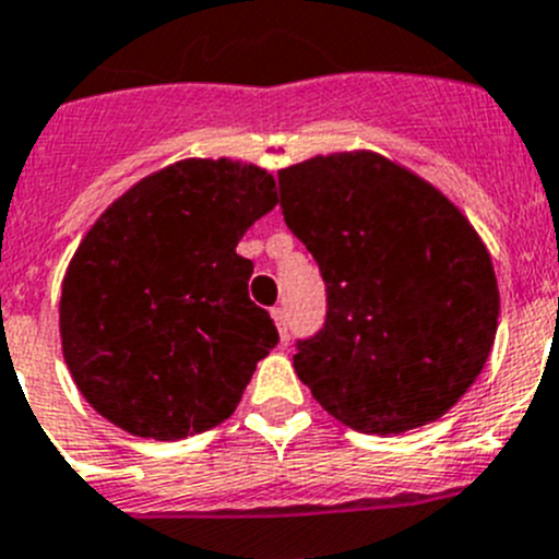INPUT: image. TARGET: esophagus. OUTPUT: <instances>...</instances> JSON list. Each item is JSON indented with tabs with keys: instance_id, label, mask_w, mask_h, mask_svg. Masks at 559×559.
<instances>
[{
	"instance_id": "34e87169",
	"label": "esophagus",
	"mask_w": 559,
	"mask_h": 559,
	"mask_svg": "<svg viewBox=\"0 0 559 559\" xmlns=\"http://www.w3.org/2000/svg\"><path fill=\"white\" fill-rule=\"evenodd\" d=\"M273 319H275V324H278V333H281V341H286L289 338V324H286V311L284 308H273Z\"/></svg>"
}]
</instances>
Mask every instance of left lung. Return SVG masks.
I'll use <instances>...</instances> for the list:
<instances>
[{
	"label": "left lung",
	"mask_w": 559,
	"mask_h": 559,
	"mask_svg": "<svg viewBox=\"0 0 559 559\" xmlns=\"http://www.w3.org/2000/svg\"><path fill=\"white\" fill-rule=\"evenodd\" d=\"M281 213L328 292L295 371L341 424L401 435L445 415L484 368L500 292L486 246L437 188L377 153L278 171Z\"/></svg>",
	"instance_id": "obj_1"
}]
</instances>
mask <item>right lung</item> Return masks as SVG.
I'll list each match as a JSON object with an SVG mask.
<instances>
[{
    "mask_svg": "<svg viewBox=\"0 0 559 559\" xmlns=\"http://www.w3.org/2000/svg\"><path fill=\"white\" fill-rule=\"evenodd\" d=\"M267 171L180 160L130 188L81 240L59 300L62 352L84 399L119 429L186 440L224 424L278 344L235 251L275 207Z\"/></svg>",
    "mask_w": 559,
    "mask_h": 559,
    "instance_id": "obj_1",
    "label": "right lung"
}]
</instances>
